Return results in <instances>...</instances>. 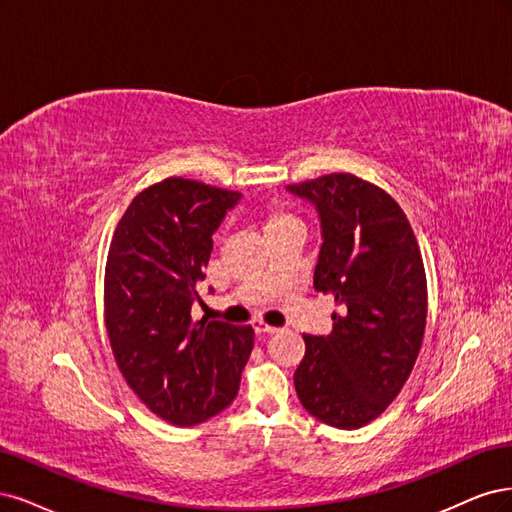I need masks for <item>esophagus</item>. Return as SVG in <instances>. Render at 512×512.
<instances>
[{
    "instance_id": "1",
    "label": "esophagus",
    "mask_w": 512,
    "mask_h": 512,
    "mask_svg": "<svg viewBox=\"0 0 512 512\" xmlns=\"http://www.w3.org/2000/svg\"><path fill=\"white\" fill-rule=\"evenodd\" d=\"M253 329H255V334H259V336H270V334H276V327H270V325L261 323V321H257V323L253 325Z\"/></svg>"
}]
</instances>
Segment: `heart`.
<instances>
[{
	"label": "heart",
	"instance_id": "1",
	"mask_svg": "<svg viewBox=\"0 0 512 512\" xmlns=\"http://www.w3.org/2000/svg\"><path fill=\"white\" fill-rule=\"evenodd\" d=\"M291 225H298V221H295L293 214L285 212L283 208H278V206L268 208L266 214H263V229H266V234L278 232V229H285V227H291Z\"/></svg>",
	"mask_w": 512,
	"mask_h": 512
}]
</instances>
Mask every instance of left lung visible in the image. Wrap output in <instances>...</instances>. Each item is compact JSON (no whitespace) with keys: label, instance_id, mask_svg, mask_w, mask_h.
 Masks as SVG:
<instances>
[{"label":"left lung","instance_id":"left-lung-1","mask_svg":"<svg viewBox=\"0 0 512 512\" xmlns=\"http://www.w3.org/2000/svg\"><path fill=\"white\" fill-rule=\"evenodd\" d=\"M287 191L319 212L315 289L338 306L332 334L304 336L295 391L321 423L357 430L393 402L421 351L427 285L419 244L400 204L353 174Z\"/></svg>","mask_w":512,"mask_h":512}]
</instances>
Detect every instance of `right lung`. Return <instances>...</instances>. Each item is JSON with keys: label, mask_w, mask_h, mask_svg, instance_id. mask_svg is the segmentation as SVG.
I'll return each mask as SVG.
<instances>
[{"label": "right lung", "mask_w": 512, "mask_h": 512, "mask_svg": "<svg viewBox=\"0 0 512 512\" xmlns=\"http://www.w3.org/2000/svg\"><path fill=\"white\" fill-rule=\"evenodd\" d=\"M240 193L166 178L134 197L110 242L106 329L127 385L172 425L204 423L234 402L253 327L193 321L212 234ZM212 293V289H210Z\"/></svg>", "instance_id": "add662e5"}]
</instances>
